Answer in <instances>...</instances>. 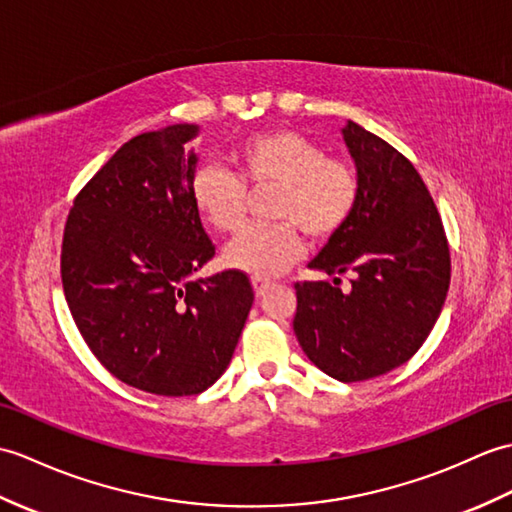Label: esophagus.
<instances>
[{
	"label": "esophagus",
	"instance_id": "1",
	"mask_svg": "<svg viewBox=\"0 0 512 512\" xmlns=\"http://www.w3.org/2000/svg\"><path fill=\"white\" fill-rule=\"evenodd\" d=\"M253 288H255L257 296H266L268 290L272 288V283L266 279H253Z\"/></svg>",
	"mask_w": 512,
	"mask_h": 512
}]
</instances>
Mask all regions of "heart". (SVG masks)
Masks as SVG:
<instances>
[{
  "mask_svg": "<svg viewBox=\"0 0 512 512\" xmlns=\"http://www.w3.org/2000/svg\"><path fill=\"white\" fill-rule=\"evenodd\" d=\"M237 174L216 163L200 165L192 178V202L200 218L220 233L240 227L246 216V185L277 187L270 224H251L222 253L224 266L255 279L288 270L303 255L301 229L314 242L336 237L358 209L362 183L353 163L327 157V150L296 130L275 128L246 137L233 150Z\"/></svg>",
  "mask_w": 512,
  "mask_h": 512,
  "instance_id": "b5f03b06",
  "label": "heart"
}]
</instances>
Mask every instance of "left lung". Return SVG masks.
I'll list each match as a JSON object with an SVG mask.
<instances>
[{"mask_svg":"<svg viewBox=\"0 0 512 512\" xmlns=\"http://www.w3.org/2000/svg\"><path fill=\"white\" fill-rule=\"evenodd\" d=\"M362 194L358 209L310 268L353 271L352 290L296 283L294 334L338 382H364L408 362L443 310L451 259L441 216L414 165L360 124L342 128Z\"/></svg>","mask_w":512,"mask_h":512,"instance_id":"8db88e82","label":"left lung"}]
</instances>
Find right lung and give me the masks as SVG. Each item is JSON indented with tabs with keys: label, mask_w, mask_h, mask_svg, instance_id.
<instances>
[{
	"label": "right lung",
	"mask_w": 512,
	"mask_h": 512,
	"mask_svg": "<svg viewBox=\"0 0 512 512\" xmlns=\"http://www.w3.org/2000/svg\"><path fill=\"white\" fill-rule=\"evenodd\" d=\"M196 124L137 135L80 189L61 251L78 331L120 382L163 397L227 371L253 305L240 270L192 279L216 255L192 202Z\"/></svg>",
	"instance_id": "1"
}]
</instances>
